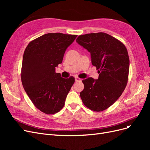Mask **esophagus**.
<instances>
[{
    "label": "esophagus",
    "mask_w": 150,
    "mask_h": 150,
    "mask_svg": "<svg viewBox=\"0 0 150 150\" xmlns=\"http://www.w3.org/2000/svg\"><path fill=\"white\" fill-rule=\"evenodd\" d=\"M75 80L76 82H81V79L78 78V77H75Z\"/></svg>",
    "instance_id": "1"
}]
</instances>
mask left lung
Wrapping results in <instances>:
<instances>
[{
  "mask_svg": "<svg viewBox=\"0 0 150 150\" xmlns=\"http://www.w3.org/2000/svg\"><path fill=\"white\" fill-rule=\"evenodd\" d=\"M76 42L90 52L99 74L98 79L82 81L84 88L81 98L90 110L103 111L117 101L126 88L129 67L128 51L120 40L104 33L79 35Z\"/></svg>",
  "mask_w": 150,
  "mask_h": 150,
  "instance_id": "8db88e82",
  "label": "left lung"
}]
</instances>
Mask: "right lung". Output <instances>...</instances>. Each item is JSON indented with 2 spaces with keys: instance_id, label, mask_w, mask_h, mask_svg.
Instances as JSON below:
<instances>
[{
  "instance_id": "add662e5",
  "label": "right lung",
  "mask_w": 150,
  "mask_h": 150,
  "mask_svg": "<svg viewBox=\"0 0 150 150\" xmlns=\"http://www.w3.org/2000/svg\"><path fill=\"white\" fill-rule=\"evenodd\" d=\"M76 35L48 33L33 40L26 47L22 59L21 81L34 106L47 115L64 107L75 78L64 79L55 72L67 48Z\"/></svg>"
}]
</instances>
